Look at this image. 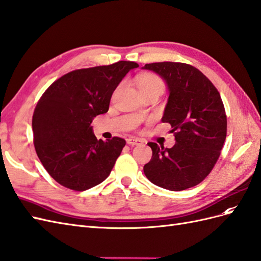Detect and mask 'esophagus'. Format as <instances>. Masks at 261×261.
I'll list each match as a JSON object with an SVG mask.
<instances>
[{
	"label": "esophagus",
	"instance_id": "34e87169",
	"mask_svg": "<svg viewBox=\"0 0 261 261\" xmlns=\"http://www.w3.org/2000/svg\"><path fill=\"white\" fill-rule=\"evenodd\" d=\"M126 143L129 145H141L143 144V141L141 139H138V138H129L126 140Z\"/></svg>",
	"mask_w": 261,
	"mask_h": 261
}]
</instances>
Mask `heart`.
I'll use <instances>...</instances> for the list:
<instances>
[{"mask_svg": "<svg viewBox=\"0 0 261 261\" xmlns=\"http://www.w3.org/2000/svg\"><path fill=\"white\" fill-rule=\"evenodd\" d=\"M160 89L162 90V82L155 75H144L139 80V89Z\"/></svg>", "mask_w": 261, "mask_h": 261, "instance_id": "heart-1", "label": "heart"}]
</instances>
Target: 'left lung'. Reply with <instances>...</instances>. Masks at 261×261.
Listing matches in <instances>:
<instances>
[{
	"mask_svg": "<svg viewBox=\"0 0 261 261\" xmlns=\"http://www.w3.org/2000/svg\"><path fill=\"white\" fill-rule=\"evenodd\" d=\"M142 69L158 73L168 87L162 122L172 126L171 149L149 142L152 159L143 168L150 182L170 191L199 184L210 174L226 139L227 118L219 92L195 67L183 63H152Z\"/></svg>",
	"mask_w": 261,
	"mask_h": 261,
	"instance_id": "left-lung-1",
	"label": "left lung"
}]
</instances>
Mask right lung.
I'll return each mask as SVG.
<instances>
[{
    "label": "right lung",
    "instance_id": "add662e5",
    "mask_svg": "<svg viewBox=\"0 0 261 261\" xmlns=\"http://www.w3.org/2000/svg\"><path fill=\"white\" fill-rule=\"evenodd\" d=\"M135 62L77 69L53 83L39 99L32 126L38 159L57 183L73 191L109 176L125 140H98L91 122L109 110L113 91Z\"/></svg>",
    "mask_w": 261,
    "mask_h": 261
}]
</instances>
